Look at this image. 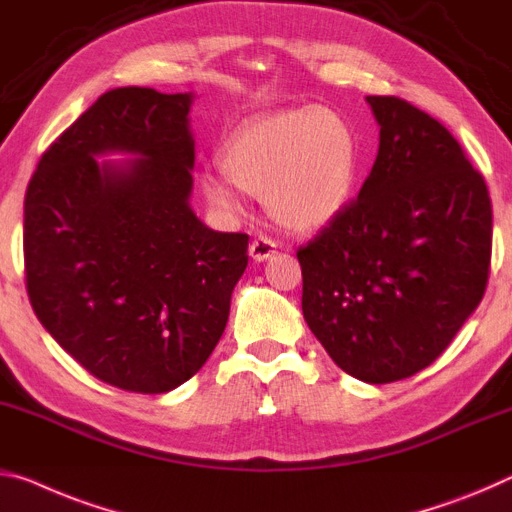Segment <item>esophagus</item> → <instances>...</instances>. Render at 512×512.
Here are the masks:
<instances>
[{"label":"esophagus","instance_id":"1","mask_svg":"<svg viewBox=\"0 0 512 512\" xmlns=\"http://www.w3.org/2000/svg\"><path fill=\"white\" fill-rule=\"evenodd\" d=\"M275 250H278V243L269 237H257L250 241V257H253V262H266Z\"/></svg>","mask_w":512,"mask_h":512}]
</instances>
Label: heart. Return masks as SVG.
Returning <instances> with one entry per match:
<instances>
[{
    "label": "heart",
    "instance_id": "heart-1",
    "mask_svg": "<svg viewBox=\"0 0 512 512\" xmlns=\"http://www.w3.org/2000/svg\"><path fill=\"white\" fill-rule=\"evenodd\" d=\"M218 164L202 177L212 205L237 209L239 192L264 198L275 223L314 232L344 212L360 177V141L346 116L328 107L278 109L227 136Z\"/></svg>",
    "mask_w": 512,
    "mask_h": 512
}]
</instances>
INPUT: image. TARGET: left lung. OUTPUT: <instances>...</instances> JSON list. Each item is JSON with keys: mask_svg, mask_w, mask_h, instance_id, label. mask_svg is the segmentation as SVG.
<instances>
[{"mask_svg": "<svg viewBox=\"0 0 512 512\" xmlns=\"http://www.w3.org/2000/svg\"><path fill=\"white\" fill-rule=\"evenodd\" d=\"M378 157L358 200L307 246L303 316L348 376H415L444 353L488 287L492 205L449 129L410 102L369 95Z\"/></svg>", "mask_w": 512, "mask_h": 512, "instance_id": "obj_1", "label": "left lung"}]
</instances>
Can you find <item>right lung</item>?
<instances>
[{"mask_svg": "<svg viewBox=\"0 0 512 512\" xmlns=\"http://www.w3.org/2000/svg\"><path fill=\"white\" fill-rule=\"evenodd\" d=\"M193 95L97 97L45 150L24 196V278L43 328L102 383L164 394L221 339L248 234L193 214ZM120 151L132 160L100 162Z\"/></svg>", "mask_w": 512, "mask_h": 512, "instance_id": "obj_1", "label": "right lung"}]
</instances>
